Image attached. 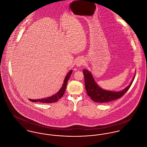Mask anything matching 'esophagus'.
Returning <instances> with one entry per match:
<instances>
[{
    "label": "esophagus",
    "instance_id": "obj_1",
    "mask_svg": "<svg viewBox=\"0 0 147 147\" xmlns=\"http://www.w3.org/2000/svg\"><path fill=\"white\" fill-rule=\"evenodd\" d=\"M84 63V60L81 59V58H79V59L77 60V61L76 62V65H77L78 67H80L82 65H83Z\"/></svg>",
    "mask_w": 147,
    "mask_h": 147
}]
</instances>
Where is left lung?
I'll return each instance as SVG.
<instances>
[{
  "label": "left lung",
  "mask_w": 147,
  "mask_h": 147,
  "mask_svg": "<svg viewBox=\"0 0 147 147\" xmlns=\"http://www.w3.org/2000/svg\"><path fill=\"white\" fill-rule=\"evenodd\" d=\"M83 72L84 76L85 88L87 94L93 101L98 103L109 102L121 98L129 89L135 78L134 76L130 84L123 90L115 92L103 90L96 83L90 71L84 69Z\"/></svg>",
  "instance_id": "obj_1"
}]
</instances>
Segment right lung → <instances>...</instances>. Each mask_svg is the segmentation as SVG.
I'll use <instances>...</instances> for the list:
<instances>
[{
  "label": "right lung",
  "instance_id": "right-lung-1",
  "mask_svg": "<svg viewBox=\"0 0 147 147\" xmlns=\"http://www.w3.org/2000/svg\"><path fill=\"white\" fill-rule=\"evenodd\" d=\"M73 70H70L69 72H68L67 75L66 76L64 80V83L62 85L61 88L60 89V90H59L55 94H54L53 96H51V97H49L47 98H42V99H38V100H32V99H29L30 101H31L34 102H42V103H53V102H56L58 101L59 99H60L64 94L65 89H66V87H67V82H68V80L69 79L71 73H72Z\"/></svg>",
  "mask_w": 147,
  "mask_h": 147
}]
</instances>
